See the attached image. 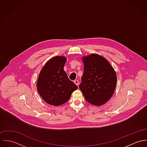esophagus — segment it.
<instances>
[{
  "mask_svg": "<svg viewBox=\"0 0 147 147\" xmlns=\"http://www.w3.org/2000/svg\"><path fill=\"white\" fill-rule=\"evenodd\" d=\"M74 83L76 84V85H79V81L78 80H74Z\"/></svg>",
  "mask_w": 147,
  "mask_h": 147,
  "instance_id": "esophagus-1",
  "label": "esophagus"
}]
</instances>
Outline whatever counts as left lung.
Here are the masks:
<instances>
[{
	"instance_id": "1",
	"label": "left lung",
	"mask_w": 147,
	"mask_h": 147,
	"mask_svg": "<svg viewBox=\"0 0 147 147\" xmlns=\"http://www.w3.org/2000/svg\"><path fill=\"white\" fill-rule=\"evenodd\" d=\"M83 61L84 72L79 88L87 102L103 105L114 92L117 81L115 72L110 63L98 54L85 57Z\"/></svg>"
}]
</instances>
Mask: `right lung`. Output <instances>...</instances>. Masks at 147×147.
<instances>
[{
  "mask_svg": "<svg viewBox=\"0 0 147 147\" xmlns=\"http://www.w3.org/2000/svg\"><path fill=\"white\" fill-rule=\"evenodd\" d=\"M66 58L55 57L44 65L40 73L37 88L45 101L59 106L69 99L78 86L71 81L63 69Z\"/></svg>",
  "mask_w": 147,
  "mask_h": 147,
  "instance_id": "add662e5",
  "label": "right lung"
}]
</instances>
